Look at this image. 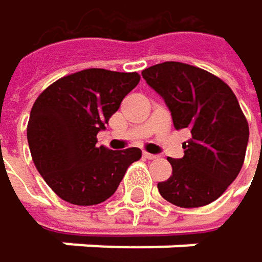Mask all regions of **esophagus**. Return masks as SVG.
<instances>
[{
	"label": "esophagus",
	"mask_w": 262,
	"mask_h": 262,
	"mask_svg": "<svg viewBox=\"0 0 262 262\" xmlns=\"http://www.w3.org/2000/svg\"><path fill=\"white\" fill-rule=\"evenodd\" d=\"M143 158H147V159H156L158 156H156V155H151V153H147V151H145V153H143Z\"/></svg>",
	"instance_id": "1"
}]
</instances>
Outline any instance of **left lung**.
I'll return each instance as SVG.
<instances>
[{
    "instance_id": "1",
    "label": "left lung",
    "mask_w": 262,
    "mask_h": 262,
    "mask_svg": "<svg viewBox=\"0 0 262 262\" xmlns=\"http://www.w3.org/2000/svg\"><path fill=\"white\" fill-rule=\"evenodd\" d=\"M172 114L173 126L187 129L184 156L170 159L172 175L158 183L162 197L181 208L217 200L239 175L248 143V123L236 95L220 78L193 65L162 62L142 72Z\"/></svg>"
}]
</instances>
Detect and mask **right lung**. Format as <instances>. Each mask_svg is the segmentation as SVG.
<instances>
[{
    "label": "right lung",
    "mask_w": 262,
    "mask_h": 262,
    "mask_svg": "<svg viewBox=\"0 0 262 262\" xmlns=\"http://www.w3.org/2000/svg\"><path fill=\"white\" fill-rule=\"evenodd\" d=\"M139 81L137 73L89 69L57 79L35 100L28 123L31 156L62 200L103 203L140 159L136 147L112 151L97 145V134Z\"/></svg>",
    "instance_id": "1"
}]
</instances>
